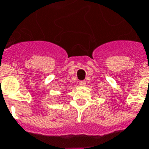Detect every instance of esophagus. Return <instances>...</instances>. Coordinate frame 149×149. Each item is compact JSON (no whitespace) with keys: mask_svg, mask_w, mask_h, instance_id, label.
<instances>
[{"mask_svg":"<svg viewBox=\"0 0 149 149\" xmlns=\"http://www.w3.org/2000/svg\"><path fill=\"white\" fill-rule=\"evenodd\" d=\"M86 82L85 81H79V85H80L81 86H86Z\"/></svg>","mask_w":149,"mask_h":149,"instance_id":"34e87169","label":"esophagus"}]
</instances>
